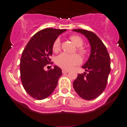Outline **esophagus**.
Masks as SVG:
<instances>
[{"label":"esophagus","instance_id":"34e87169","mask_svg":"<svg viewBox=\"0 0 127 127\" xmlns=\"http://www.w3.org/2000/svg\"><path fill=\"white\" fill-rule=\"evenodd\" d=\"M68 72V70H62V73L63 74H65V73H67Z\"/></svg>","mask_w":127,"mask_h":127}]
</instances>
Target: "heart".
Listing matches in <instances>:
<instances>
[{
	"instance_id": "b5f03b06",
	"label": "heart",
	"mask_w": 127,
	"mask_h": 127,
	"mask_svg": "<svg viewBox=\"0 0 127 127\" xmlns=\"http://www.w3.org/2000/svg\"><path fill=\"white\" fill-rule=\"evenodd\" d=\"M70 39L78 48V52L81 55L84 56L87 53V51L82 47L84 44V40L80 36L77 35H72ZM61 42L60 39L57 38L55 40L53 44V51L54 52L59 51L60 49ZM81 57L77 54L69 55L65 53H62L57 57L56 63L59 66L65 70H70L74 66L81 63Z\"/></svg>"
}]
</instances>
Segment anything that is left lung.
<instances>
[{
    "instance_id": "1",
    "label": "left lung",
    "mask_w": 127,
    "mask_h": 127,
    "mask_svg": "<svg viewBox=\"0 0 127 127\" xmlns=\"http://www.w3.org/2000/svg\"><path fill=\"white\" fill-rule=\"evenodd\" d=\"M87 37L91 53L82 67L86 72L78 74L73 83L74 90L81 98L91 100L98 97L105 89L110 72V59L105 45L95 33L82 29H74Z\"/></svg>"
}]
</instances>
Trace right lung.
<instances>
[{
  "label": "right lung",
  "instance_id": "obj_1",
  "mask_svg": "<svg viewBox=\"0 0 127 127\" xmlns=\"http://www.w3.org/2000/svg\"><path fill=\"white\" fill-rule=\"evenodd\" d=\"M66 29L47 28L33 36L22 53L20 60V75L26 91L33 98H47L56 88L62 75L57 65L45 71L44 67L50 63L52 48L58 36ZM52 64V63H51Z\"/></svg>",
  "mask_w": 127,
  "mask_h": 127
}]
</instances>
